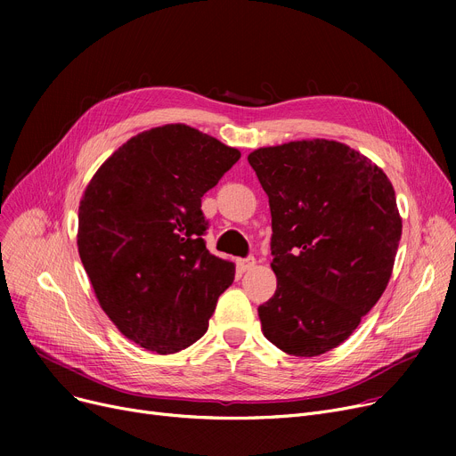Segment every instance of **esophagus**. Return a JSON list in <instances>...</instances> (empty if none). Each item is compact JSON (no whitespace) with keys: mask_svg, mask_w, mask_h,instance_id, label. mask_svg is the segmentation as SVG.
Returning <instances> with one entry per match:
<instances>
[{"mask_svg":"<svg viewBox=\"0 0 456 456\" xmlns=\"http://www.w3.org/2000/svg\"><path fill=\"white\" fill-rule=\"evenodd\" d=\"M255 265H256V260H255V256H248V258H242V260H238V268H240L242 272H248V270L255 268Z\"/></svg>","mask_w":456,"mask_h":456,"instance_id":"34e87169","label":"esophagus"}]
</instances>
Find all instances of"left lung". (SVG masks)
I'll use <instances>...</instances> for the list:
<instances>
[{
  "label": "left lung",
  "instance_id": "1",
  "mask_svg": "<svg viewBox=\"0 0 456 456\" xmlns=\"http://www.w3.org/2000/svg\"><path fill=\"white\" fill-rule=\"evenodd\" d=\"M272 212L275 294L258 306L265 337L318 356L375 306L401 240L395 191L370 159L334 140H297L248 157Z\"/></svg>",
  "mask_w": 456,
  "mask_h": 456
}]
</instances>
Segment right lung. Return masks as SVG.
<instances>
[{
	"mask_svg": "<svg viewBox=\"0 0 456 456\" xmlns=\"http://www.w3.org/2000/svg\"><path fill=\"white\" fill-rule=\"evenodd\" d=\"M240 151L183 124L143 131L92 177L79 205L77 248L105 314L159 354L208 329L234 265L208 253L201 210Z\"/></svg>",
	"mask_w": 456,
	"mask_h": 456,
	"instance_id": "add662e5",
	"label": "right lung"
}]
</instances>
